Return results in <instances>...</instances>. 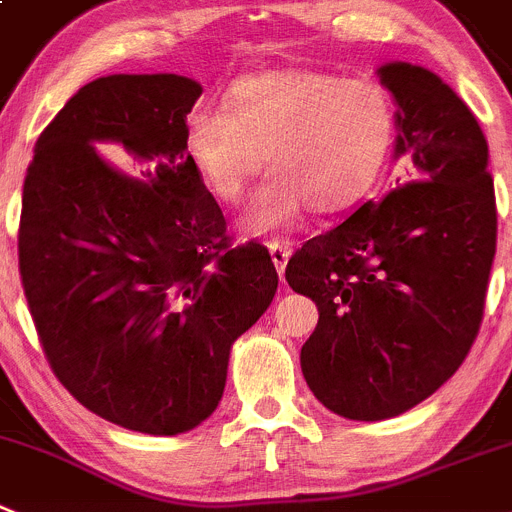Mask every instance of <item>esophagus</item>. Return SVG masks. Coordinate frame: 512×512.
Instances as JSON below:
<instances>
[{"label": "esophagus", "instance_id": "esophagus-1", "mask_svg": "<svg viewBox=\"0 0 512 512\" xmlns=\"http://www.w3.org/2000/svg\"><path fill=\"white\" fill-rule=\"evenodd\" d=\"M269 251H271V261H274L276 271L284 276L286 264H289V256H291V248L281 241H269Z\"/></svg>", "mask_w": 512, "mask_h": 512}]
</instances>
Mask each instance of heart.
Returning a JSON list of instances; mask_svg holds the SVG:
<instances>
[{"mask_svg": "<svg viewBox=\"0 0 512 512\" xmlns=\"http://www.w3.org/2000/svg\"><path fill=\"white\" fill-rule=\"evenodd\" d=\"M397 143V105L379 82L316 67L243 75L226 107L198 102L186 120V155L203 186L236 203L266 163L269 178L243 211V228L274 233L304 213L337 216L367 201Z\"/></svg>", "mask_w": 512, "mask_h": 512, "instance_id": "1", "label": "heart"}]
</instances>
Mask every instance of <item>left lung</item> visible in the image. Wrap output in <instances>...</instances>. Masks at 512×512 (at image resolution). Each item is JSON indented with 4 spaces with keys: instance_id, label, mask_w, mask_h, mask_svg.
I'll return each mask as SVG.
<instances>
[{
    "instance_id": "1",
    "label": "left lung",
    "mask_w": 512,
    "mask_h": 512,
    "mask_svg": "<svg viewBox=\"0 0 512 512\" xmlns=\"http://www.w3.org/2000/svg\"><path fill=\"white\" fill-rule=\"evenodd\" d=\"M394 155L412 175L286 264L319 324L301 372L326 410L377 422L420 405L457 372L480 332L498 211L488 143L465 102L425 67L389 62Z\"/></svg>"
}]
</instances>
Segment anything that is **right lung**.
<instances>
[{"label":"right lung","mask_w":512,"mask_h":512,"mask_svg":"<svg viewBox=\"0 0 512 512\" xmlns=\"http://www.w3.org/2000/svg\"><path fill=\"white\" fill-rule=\"evenodd\" d=\"M201 85L110 75L67 100L34 145L19 276L45 357L97 417L178 435L218 407L231 344L269 309V248L231 246L186 155Z\"/></svg>","instance_id":"right-lung-1"}]
</instances>
